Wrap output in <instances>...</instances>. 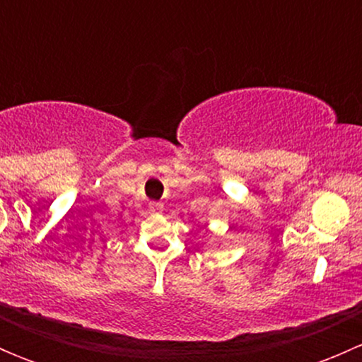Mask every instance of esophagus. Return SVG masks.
<instances>
[{
    "mask_svg": "<svg viewBox=\"0 0 362 362\" xmlns=\"http://www.w3.org/2000/svg\"><path fill=\"white\" fill-rule=\"evenodd\" d=\"M148 208H151V211H156V214H159V211L164 210V204L160 202H152L148 204Z\"/></svg>",
    "mask_w": 362,
    "mask_h": 362,
    "instance_id": "esophagus-1",
    "label": "esophagus"
}]
</instances>
